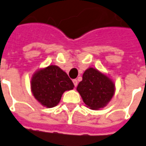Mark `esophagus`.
Here are the masks:
<instances>
[{
  "label": "esophagus",
  "instance_id": "esophagus-1",
  "mask_svg": "<svg viewBox=\"0 0 146 146\" xmlns=\"http://www.w3.org/2000/svg\"><path fill=\"white\" fill-rule=\"evenodd\" d=\"M73 85H74V86H75V87H77V79H73Z\"/></svg>",
  "mask_w": 146,
  "mask_h": 146
}]
</instances>
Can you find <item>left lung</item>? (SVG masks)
Segmentation results:
<instances>
[{"label": "left lung", "mask_w": 146, "mask_h": 146, "mask_svg": "<svg viewBox=\"0 0 146 146\" xmlns=\"http://www.w3.org/2000/svg\"><path fill=\"white\" fill-rule=\"evenodd\" d=\"M77 90L91 110L106 106L113 98L115 86L111 79L94 68H89L82 76Z\"/></svg>", "instance_id": "obj_1"}]
</instances>
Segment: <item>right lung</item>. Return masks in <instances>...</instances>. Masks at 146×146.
<instances>
[{"label":"right lung","mask_w":146,"mask_h":146,"mask_svg":"<svg viewBox=\"0 0 146 146\" xmlns=\"http://www.w3.org/2000/svg\"><path fill=\"white\" fill-rule=\"evenodd\" d=\"M74 85L67 73L56 65H48L33 76L31 89L34 98L44 106L52 108L59 103L63 93Z\"/></svg>","instance_id":"right-lung-1"}]
</instances>
